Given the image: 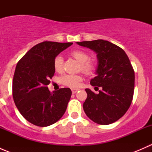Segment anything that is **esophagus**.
I'll list each match as a JSON object with an SVG mask.
<instances>
[{
    "instance_id": "obj_1",
    "label": "esophagus",
    "mask_w": 152,
    "mask_h": 152,
    "mask_svg": "<svg viewBox=\"0 0 152 152\" xmlns=\"http://www.w3.org/2000/svg\"><path fill=\"white\" fill-rule=\"evenodd\" d=\"M78 90H79V89H71V91H72V93H73V94H74V93H76V92L78 91Z\"/></svg>"
}]
</instances>
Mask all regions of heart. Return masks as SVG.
Listing matches in <instances>:
<instances>
[{"label":"heart","mask_w":152,"mask_h":152,"mask_svg":"<svg viewBox=\"0 0 152 152\" xmlns=\"http://www.w3.org/2000/svg\"><path fill=\"white\" fill-rule=\"evenodd\" d=\"M70 55L81 64V69L86 73H93L96 68V64L89 59V54L83 50H73L70 52ZM63 66V58L59 55L56 56L53 62V68L55 71L61 72ZM82 78L80 75H64L60 78V82L62 85L70 87H78L82 81Z\"/></svg>","instance_id":"heart-1"}]
</instances>
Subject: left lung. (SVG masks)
Returning <instances> with one entry per match:
<instances>
[{"label":"left lung","mask_w":152,"mask_h":152,"mask_svg":"<svg viewBox=\"0 0 152 152\" xmlns=\"http://www.w3.org/2000/svg\"><path fill=\"white\" fill-rule=\"evenodd\" d=\"M76 43L96 53V76L90 80V85L102 87L97 94L85 89L87 98L83 104L84 111L98 124L114 123L126 113L132 101L134 72L129 59L123 49L109 41L97 39Z\"/></svg>","instance_id":"obj_1"}]
</instances>
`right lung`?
I'll use <instances>...</instances> for the list:
<instances>
[{
	"label": "right lung",
	"instance_id": "add662e5",
	"mask_svg": "<svg viewBox=\"0 0 152 152\" xmlns=\"http://www.w3.org/2000/svg\"><path fill=\"white\" fill-rule=\"evenodd\" d=\"M72 42H40L30 49L18 62L12 83L17 108L28 122L45 127L56 123L65 114L72 92L61 88L53 93L47 86L53 76V62Z\"/></svg>",
	"mask_w": 152,
	"mask_h": 152
}]
</instances>
